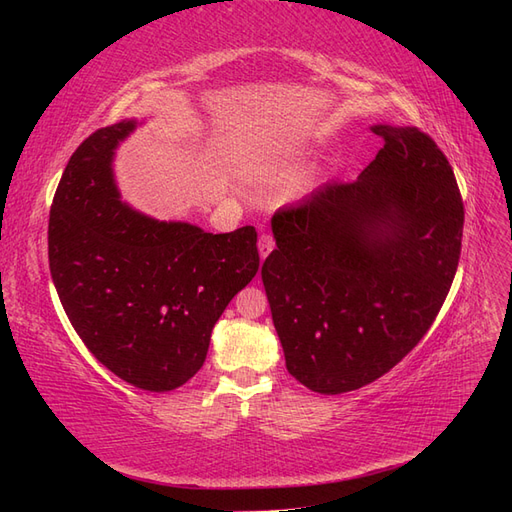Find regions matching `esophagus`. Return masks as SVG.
I'll use <instances>...</instances> for the list:
<instances>
[{
  "label": "esophagus",
  "mask_w": 512,
  "mask_h": 512,
  "mask_svg": "<svg viewBox=\"0 0 512 512\" xmlns=\"http://www.w3.org/2000/svg\"><path fill=\"white\" fill-rule=\"evenodd\" d=\"M273 247H275V241H273L271 235H260V239H258V254H260L262 260H265L273 252Z\"/></svg>",
  "instance_id": "esophagus-1"
}]
</instances>
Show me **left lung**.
<instances>
[{
  "label": "left lung",
  "mask_w": 512,
  "mask_h": 512,
  "mask_svg": "<svg viewBox=\"0 0 512 512\" xmlns=\"http://www.w3.org/2000/svg\"><path fill=\"white\" fill-rule=\"evenodd\" d=\"M384 147L352 183L327 181L273 215L262 265L286 369L322 395L356 391L421 342L451 290L463 203L416 128L371 126Z\"/></svg>",
  "instance_id": "8db88e82"
}]
</instances>
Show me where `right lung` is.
I'll return each mask as SVG.
<instances>
[{
  "instance_id": "right-lung-1",
  "label": "right lung",
  "mask_w": 512,
  "mask_h": 512,
  "mask_svg": "<svg viewBox=\"0 0 512 512\" xmlns=\"http://www.w3.org/2000/svg\"><path fill=\"white\" fill-rule=\"evenodd\" d=\"M141 123L96 130L72 153L51 207L49 267L89 352L136 389L166 393L203 367L215 322L258 271V235H213L123 203L115 151Z\"/></svg>"
}]
</instances>
